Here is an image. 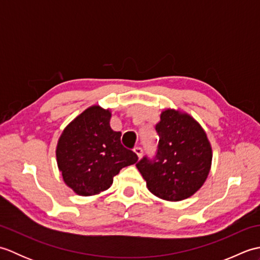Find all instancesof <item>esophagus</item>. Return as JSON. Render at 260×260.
<instances>
[{"instance_id": "esophagus-1", "label": "esophagus", "mask_w": 260, "mask_h": 260, "mask_svg": "<svg viewBox=\"0 0 260 260\" xmlns=\"http://www.w3.org/2000/svg\"><path fill=\"white\" fill-rule=\"evenodd\" d=\"M134 152L136 153V155L139 156V158H141V157H142V155H143V148H142V147H140V146H136V147L134 148Z\"/></svg>"}]
</instances>
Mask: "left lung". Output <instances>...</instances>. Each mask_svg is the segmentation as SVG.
Returning <instances> with one entry per match:
<instances>
[{
    "label": "left lung",
    "mask_w": 260,
    "mask_h": 260,
    "mask_svg": "<svg viewBox=\"0 0 260 260\" xmlns=\"http://www.w3.org/2000/svg\"><path fill=\"white\" fill-rule=\"evenodd\" d=\"M158 146L155 157L136 164L146 186L167 201H181L200 189L212 162V148L206 132L186 113L164 109L155 126Z\"/></svg>",
    "instance_id": "left-lung-1"
}]
</instances>
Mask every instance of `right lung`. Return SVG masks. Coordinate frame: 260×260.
Masks as SVG:
<instances>
[{
	"instance_id": "add662e5",
	"label": "right lung",
	"mask_w": 260,
	"mask_h": 260,
	"mask_svg": "<svg viewBox=\"0 0 260 260\" xmlns=\"http://www.w3.org/2000/svg\"><path fill=\"white\" fill-rule=\"evenodd\" d=\"M112 113L98 105L87 108L59 137L56 156L64 183L78 196H95L113 184L119 171L137 162L110 127Z\"/></svg>"
}]
</instances>
